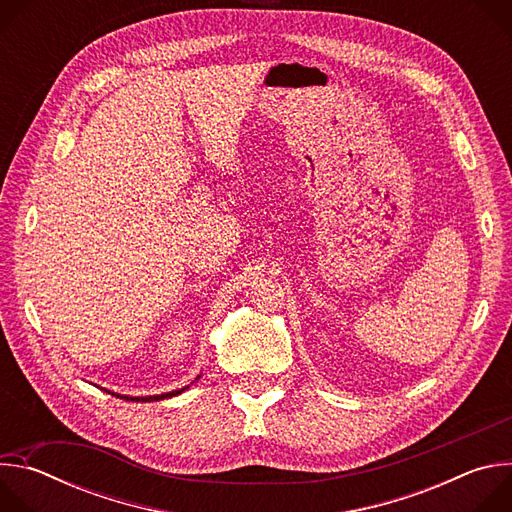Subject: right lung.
I'll list each match as a JSON object with an SVG mask.
<instances>
[{
    "mask_svg": "<svg viewBox=\"0 0 512 512\" xmlns=\"http://www.w3.org/2000/svg\"><path fill=\"white\" fill-rule=\"evenodd\" d=\"M184 391V389H182ZM182 391H172V393H164V395H154V397H137L133 401H160V399H166V397H174V395H180Z\"/></svg>",
    "mask_w": 512,
    "mask_h": 512,
    "instance_id": "right-lung-1",
    "label": "right lung"
}]
</instances>
